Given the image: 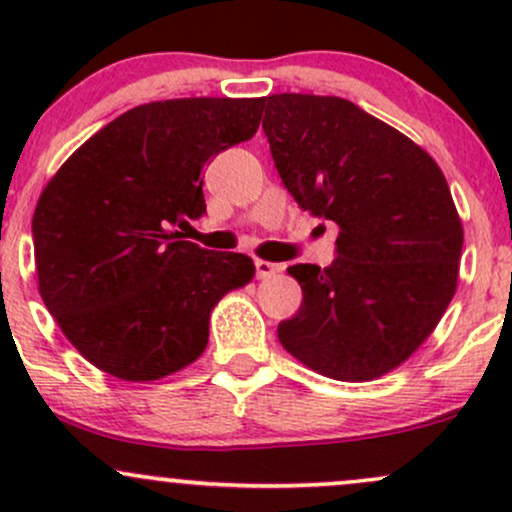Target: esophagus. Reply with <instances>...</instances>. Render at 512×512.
Returning <instances> with one entry per match:
<instances>
[{
    "mask_svg": "<svg viewBox=\"0 0 512 512\" xmlns=\"http://www.w3.org/2000/svg\"><path fill=\"white\" fill-rule=\"evenodd\" d=\"M276 272H279V264L267 262V260H255L257 279H269V276H274Z\"/></svg>",
    "mask_w": 512,
    "mask_h": 512,
    "instance_id": "obj_1",
    "label": "esophagus"
}]
</instances>
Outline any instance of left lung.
Listing matches in <instances>:
<instances>
[{
  "label": "left lung",
  "mask_w": 512,
  "mask_h": 512,
  "mask_svg": "<svg viewBox=\"0 0 512 512\" xmlns=\"http://www.w3.org/2000/svg\"><path fill=\"white\" fill-rule=\"evenodd\" d=\"M264 105L284 187L339 226L330 267H289L303 303L279 322V342L327 378H380L455 296L464 233L448 180L421 146L344 98L276 93Z\"/></svg>",
  "instance_id": "1"
}]
</instances>
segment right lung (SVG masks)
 I'll list each match as a JSON object with an SVG mask.
<instances>
[{
	"label": "right lung",
	"instance_id": "obj_1",
	"mask_svg": "<svg viewBox=\"0 0 512 512\" xmlns=\"http://www.w3.org/2000/svg\"><path fill=\"white\" fill-rule=\"evenodd\" d=\"M262 98H175L127 110L48 182L33 214L38 291L86 361L158 380L202 356L209 315L255 276L240 252L180 240L207 211L202 170L248 142Z\"/></svg>",
	"mask_w": 512,
	"mask_h": 512
}]
</instances>
